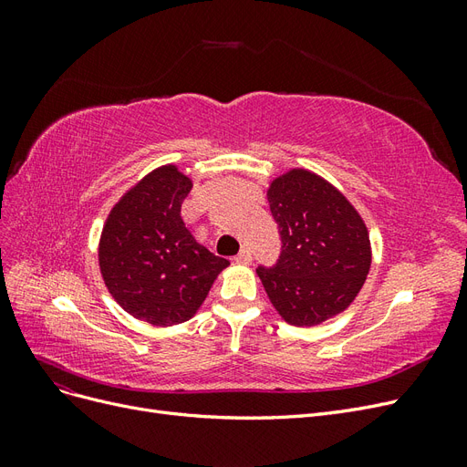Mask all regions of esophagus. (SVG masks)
Segmentation results:
<instances>
[{"mask_svg": "<svg viewBox=\"0 0 467 467\" xmlns=\"http://www.w3.org/2000/svg\"><path fill=\"white\" fill-rule=\"evenodd\" d=\"M237 265H249L251 261H253V257H251V251L249 249H242V251H239L237 253V255H235V259H234Z\"/></svg>", "mask_w": 467, "mask_h": 467, "instance_id": "obj_1", "label": "esophagus"}]
</instances>
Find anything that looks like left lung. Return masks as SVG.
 Returning <instances> with one entry per match:
<instances>
[{"instance_id": "left-lung-1", "label": "left lung", "mask_w": 467, "mask_h": 467, "mask_svg": "<svg viewBox=\"0 0 467 467\" xmlns=\"http://www.w3.org/2000/svg\"><path fill=\"white\" fill-rule=\"evenodd\" d=\"M280 255L257 275L276 312L292 325H317L350 306L370 271L368 230L327 181L292 169L266 192Z\"/></svg>"}]
</instances>
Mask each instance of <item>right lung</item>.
Returning <instances> with one entry per match:
<instances>
[{
	"label": "right lung",
	"instance_id": "obj_1",
	"mask_svg": "<svg viewBox=\"0 0 467 467\" xmlns=\"http://www.w3.org/2000/svg\"><path fill=\"white\" fill-rule=\"evenodd\" d=\"M191 189L175 165L155 169L110 210L99 244L112 298L130 316L161 327L191 319L230 265L185 228L181 204Z\"/></svg>",
	"mask_w": 467,
	"mask_h": 467
}]
</instances>
